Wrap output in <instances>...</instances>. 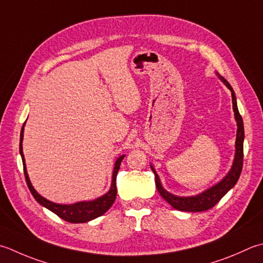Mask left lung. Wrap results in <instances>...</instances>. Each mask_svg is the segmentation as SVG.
<instances>
[{
	"label": "left lung",
	"mask_w": 263,
	"mask_h": 263,
	"mask_svg": "<svg viewBox=\"0 0 263 263\" xmlns=\"http://www.w3.org/2000/svg\"><path fill=\"white\" fill-rule=\"evenodd\" d=\"M220 77V80L223 82L226 86L231 91V97H233V109L235 112V120L237 122V135H236V151H235V159L231 166L229 173L220 182L214 184L213 187L205 190V192L200 193L196 196H190V197H179L176 195L170 194L163 188L161 180L157 176V173L152 165V170L154 174H155V183L158 193L161 194V196L166 200V202L172 205V208L179 211H184V212H203L212 209L219 200L222 198L229 190L233 188L236 182L238 181L241 168H243V158H244V125H243V118H241L238 108L237 102H236V96L233 90V87L228 83L227 80H224L223 77Z\"/></svg>",
	"instance_id": "left-lung-1"
}]
</instances>
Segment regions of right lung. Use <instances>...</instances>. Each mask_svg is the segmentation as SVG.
<instances>
[{"instance_id": "add662e5", "label": "right lung", "mask_w": 263, "mask_h": 263, "mask_svg": "<svg viewBox=\"0 0 263 263\" xmlns=\"http://www.w3.org/2000/svg\"><path fill=\"white\" fill-rule=\"evenodd\" d=\"M24 125H25V123H24ZM24 125H23V128H22V132H20L19 152H20V155H22V159H23L26 182H27V186L30 190V193H32V195L34 196V198L37 200V202L41 205H42V206L50 210L51 212H53L54 214L58 215L59 218H61L65 221H68V222H70V223L87 222V221L93 220L98 217H100V215H102L104 213H106L107 211L110 209L112 203L115 202L116 194H117L116 176H117L118 170H120L122 159L124 158V155H122L121 157H118L116 159L114 171H112L111 186H110L109 192L105 194L104 196H101V197L97 198L95 200H89V202H79V203L70 204V205L57 204V203H53V202H50V200L44 198L43 196H41V195L34 189V187L32 186V183H30V180H29L28 174H27V168H26V164H25L24 153H23Z\"/></svg>"}]
</instances>
